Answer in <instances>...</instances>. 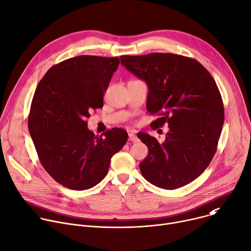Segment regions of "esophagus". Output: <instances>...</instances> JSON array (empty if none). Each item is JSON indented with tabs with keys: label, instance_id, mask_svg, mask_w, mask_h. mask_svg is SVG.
<instances>
[{
	"label": "esophagus",
	"instance_id": "1",
	"mask_svg": "<svg viewBox=\"0 0 251 251\" xmlns=\"http://www.w3.org/2000/svg\"><path fill=\"white\" fill-rule=\"evenodd\" d=\"M128 136H129V141H132V142H138L139 141L138 137L134 133H129Z\"/></svg>",
	"mask_w": 251,
	"mask_h": 251
}]
</instances>
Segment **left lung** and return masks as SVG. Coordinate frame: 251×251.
Instances as JSON below:
<instances>
[{
  "label": "left lung",
  "mask_w": 251,
  "mask_h": 251,
  "mask_svg": "<svg viewBox=\"0 0 251 251\" xmlns=\"http://www.w3.org/2000/svg\"><path fill=\"white\" fill-rule=\"evenodd\" d=\"M121 64L148 85L147 110L159 118L151 128L168 124L159 143L141 132L148 156L139 164L143 177L163 189H176L196 179L216 152L224 122L218 87L195 59L170 53L121 56Z\"/></svg>",
  "instance_id": "left-lung-1"
}]
</instances>
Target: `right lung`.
I'll return each instance as SVG.
<instances>
[{"instance_id":"add662e5","label":"right lung","mask_w":251,"mask_h":251,"mask_svg":"<svg viewBox=\"0 0 251 251\" xmlns=\"http://www.w3.org/2000/svg\"><path fill=\"white\" fill-rule=\"evenodd\" d=\"M119 58L83 55L54 65L39 82L28 127L39 160L51 177L73 190L92 188L106 176L112 156L128 134L112 128L95 134L87 128L90 111L103 107Z\"/></svg>"}]
</instances>
